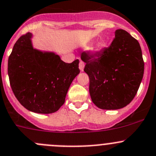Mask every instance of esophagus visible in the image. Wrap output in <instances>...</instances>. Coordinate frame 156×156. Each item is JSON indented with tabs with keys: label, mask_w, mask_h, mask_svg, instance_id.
Instances as JSON below:
<instances>
[{
	"label": "esophagus",
	"mask_w": 156,
	"mask_h": 156,
	"mask_svg": "<svg viewBox=\"0 0 156 156\" xmlns=\"http://www.w3.org/2000/svg\"><path fill=\"white\" fill-rule=\"evenodd\" d=\"M84 62L80 61V62H79V69L81 70V72H83V71H84Z\"/></svg>",
	"instance_id": "1"
}]
</instances>
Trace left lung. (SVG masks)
<instances>
[{
  "label": "left lung",
  "instance_id": "1",
  "mask_svg": "<svg viewBox=\"0 0 156 156\" xmlns=\"http://www.w3.org/2000/svg\"><path fill=\"white\" fill-rule=\"evenodd\" d=\"M89 92L94 104L103 110H117L129 104L136 94L144 73L139 42L125 30H116L110 46L94 55L84 52Z\"/></svg>",
  "mask_w": 156,
  "mask_h": 156
}]
</instances>
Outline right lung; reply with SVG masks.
<instances>
[{
    "instance_id": "right-lung-1",
    "label": "right lung",
    "mask_w": 156,
    "mask_h": 156,
    "mask_svg": "<svg viewBox=\"0 0 156 156\" xmlns=\"http://www.w3.org/2000/svg\"><path fill=\"white\" fill-rule=\"evenodd\" d=\"M30 33L14 44L8 58L10 87L28 110L52 113L64 104L74 78L79 74V60L66 63L54 52H42L32 45Z\"/></svg>"
}]
</instances>
